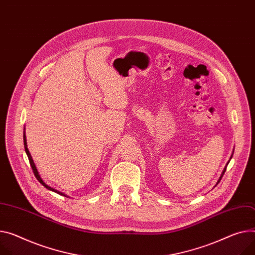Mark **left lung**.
<instances>
[{
    "label": "left lung",
    "instance_id": "left-lung-1",
    "mask_svg": "<svg viewBox=\"0 0 255 255\" xmlns=\"http://www.w3.org/2000/svg\"><path fill=\"white\" fill-rule=\"evenodd\" d=\"M233 154H234V150H233V153H232V155H231V157H230V160L232 159V157H233ZM230 160L227 162V164H226V166H225V168H224V170H223V172H222V174H221V177H220V179H219V181H218V183H217V185L221 182V180H222V178H223V175H224V173L226 172V169H227V166H228V164H229V162H230ZM217 185H215V186H217ZM214 186V187H215Z\"/></svg>",
    "mask_w": 255,
    "mask_h": 255
}]
</instances>
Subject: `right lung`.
<instances>
[{
	"instance_id": "1",
	"label": "right lung",
	"mask_w": 255,
	"mask_h": 255,
	"mask_svg": "<svg viewBox=\"0 0 255 255\" xmlns=\"http://www.w3.org/2000/svg\"><path fill=\"white\" fill-rule=\"evenodd\" d=\"M23 143H24V149H25L26 155H27V157H28V160H29L30 166H31V168H32V170H33V173H34V175H35V178L37 179V181L40 182V183H41L45 188H47L48 190H50V191H52V192H55V193L59 194V195H61V196H64V197H68V198H69V196H67L66 194H64V193H62V192H60V191H58V190H56V189H54V188H52V187L48 186V185L43 181V179L41 178V175H40V173H38V171H37V168H36V166H35V164H34V162H33V159H32L31 155H30V153H29V150H28V148H27L26 135H25V128H24V129H23Z\"/></svg>"
}]
</instances>
